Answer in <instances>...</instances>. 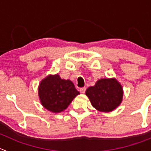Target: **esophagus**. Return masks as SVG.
Listing matches in <instances>:
<instances>
[{
    "instance_id": "1",
    "label": "esophagus",
    "mask_w": 151,
    "mask_h": 151,
    "mask_svg": "<svg viewBox=\"0 0 151 151\" xmlns=\"http://www.w3.org/2000/svg\"><path fill=\"white\" fill-rule=\"evenodd\" d=\"M86 87L80 88V91L81 92V93H84L85 92H86Z\"/></svg>"
}]
</instances>
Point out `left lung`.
<instances>
[{"instance_id":"8db88e82","label":"left lung","mask_w":151,"mask_h":151,"mask_svg":"<svg viewBox=\"0 0 151 151\" xmlns=\"http://www.w3.org/2000/svg\"><path fill=\"white\" fill-rule=\"evenodd\" d=\"M86 94L93 108L99 111L109 112L121 103L123 91L116 79H101L95 86L86 90Z\"/></svg>"}]
</instances>
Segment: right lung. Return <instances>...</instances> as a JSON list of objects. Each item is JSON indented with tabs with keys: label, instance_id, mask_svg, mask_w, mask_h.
<instances>
[{
	"label": "right lung",
	"instance_id": "add662e5",
	"mask_svg": "<svg viewBox=\"0 0 151 151\" xmlns=\"http://www.w3.org/2000/svg\"><path fill=\"white\" fill-rule=\"evenodd\" d=\"M38 92L43 106L55 113L65 110L80 93L72 82L63 80L58 74L49 75L42 80Z\"/></svg>",
	"mask_w": 151,
	"mask_h": 151
}]
</instances>
